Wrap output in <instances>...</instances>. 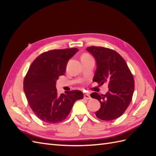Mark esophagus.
<instances>
[{
	"label": "esophagus",
	"instance_id": "1",
	"mask_svg": "<svg viewBox=\"0 0 156 156\" xmlns=\"http://www.w3.org/2000/svg\"><path fill=\"white\" fill-rule=\"evenodd\" d=\"M84 99H87V100H90L91 97H90V96L89 95V94H84Z\"/></svg>",
	"mask_w": 156,
	"mask_h": 156
}]
</instances>
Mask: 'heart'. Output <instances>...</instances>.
<instances>
[{
  "instance_id": "heart-1",
  "label": "heart",
  "mask_w": 156,
  "mask_h": 156,
  "mask_svg": "<svg viewBox=\"0 0 156 156\" xmlns=\"http://www.w3.org/2000/svg\"><path fill=\"white\" fill-rule=\"evenodd\" d=\"M87 56H89L88 55H84L82 57H87Z\"/></svg>"
}]
</instances>
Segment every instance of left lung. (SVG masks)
I'll list each match as a JSON object with an SVG mask.
<instances>
[{
	"label": "left lung",
	"mask_w": 156,
	"mask_h": 156,
	"mask_svg": "<svg viewBox=\"0 0 156 156\" xmlns=\"http://www.w3.org/2000/svg\"><path fill=\"white\" fill-rule=\"evenodd\" d=\"M96 61L97 68L93 81L108 84L105 95L93 92L90 96L100 102L101 107L95 112L103 120H112L120 117L131 101L134 92V79L124 59L111 49L92 46L87 48Z\"/></svg>",
	"instance_id": "1"
}]
</instances>
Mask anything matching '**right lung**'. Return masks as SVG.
Masks as SVG:
<instances>
[{"label": "right lung", "mask_w": 156, "mask_h": 156, "mask_svg": "<svg viewBox=\"0 0 156 156\" xmlns=\"http://www.w3.org/2000/svg\"><path fill=\"white\" fill-rule=\"evenodd\" d=\"M79 51L77 48L55 49L45 52L33 61L23 82L28 103L36 116L47 123L63 121L75 101L83 98L80 90L57 94L56 80L63 75L69 60Z\"/></svg>", "instance_id": "right-lung-1"}]
</instances>
